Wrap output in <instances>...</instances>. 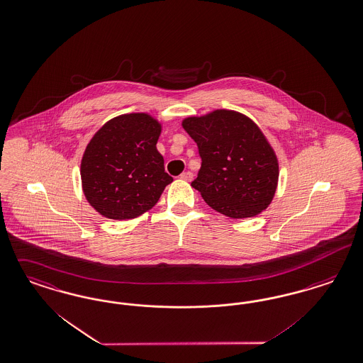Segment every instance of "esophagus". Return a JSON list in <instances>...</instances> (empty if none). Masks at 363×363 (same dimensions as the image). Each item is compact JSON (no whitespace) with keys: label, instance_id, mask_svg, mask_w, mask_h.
Wrapping results in <instances>:
<instances>
[{"label":"esophagus","instance_id":"esophagus-1","mask_svg":"<svg viewBox=\"0 0 363 363\" xmlns=\"http://www.w3.org/2000/svg\"><path fill=\"white\" fill-rule=\"evenodd\" d=\"M182 180H186V182H191L192 180V174L191 172H183L182 175L179 176Z\"/></svg>","mask_w":363,"mask_h":363}]
</instances>
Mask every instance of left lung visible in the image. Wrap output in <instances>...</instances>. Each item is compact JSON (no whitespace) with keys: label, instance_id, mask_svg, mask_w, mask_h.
Returning a JSON list of instances; mask_svg holds the SVG:
<instances>
[{"label":"left lung","instance_id":"8db88e82","mask_svg":"<svg viewBox=\"0 0 363 363\" xmlns=\"http://www.w3.org/2000/svg\"><path fill=\"white\" fill-rule=\"evenodd\" d=\"M182 126L201 157L191 186L215 211L241 219L259 214L273 201L279 160L258 125L245 114L218 108L187 117Z\"/></svg>","mask_w":363,"mask_h":363}]
</instances>
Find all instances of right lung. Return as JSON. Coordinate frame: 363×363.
<instances>
[{"label":"right lung","instance_id":"1","mask_svg":"<svg viewBox=\"0 0 363 363\" xmlns=\"http://www.w3.org/2000/svg\"><path fill=\"white\" fill-rule=\"evenodd\" d=\"M162 123L148 113L122 114L90 140L81 162L82 189L108 219H133L150 210L174 179L156 148Z\"/></svg>","mask_w":363,"mask_h":363}]
</instances>
